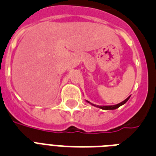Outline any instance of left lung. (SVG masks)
<instances>
[{"label": "left lung", "mask_w": 156, "mask_h": 156, "mask_svg": "<svg viewBox=\"0 0 156 156\" xmlns=\"http://www.w3.org/2000/svg\"><path fill=\"white\" fill-rule=\"evenodd\" d=\"M129 98H130V96L129 97H128L125 100H124L123 102H119V103H118V104H116V105H113V106H98V105L93 104V103H91V102H89V101H87V100H86V102H89V103H90L92 106H94V107H98V108H101V109H102V110H115V109H117L118 107H119L120 106H122V105H124L125 102H127L128 100L129 99Z\"/></svg>", "instance_id": "1"}]
</instances>
